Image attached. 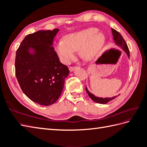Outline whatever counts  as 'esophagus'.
Here are the masks:
<instances>
[{"label": "esophagus", "mask_w": 147, "mask_h": 147, "mask_svg": "<svg viewBox=\"0 0 147 147\" xmlns=\"http://www.w3.org/2000/svg\"><path fill=\"white\" fill-rule=\"evenodd\" d=\"M74 69H75V67H69V69L70 72H73L74 70Z\"/></svg>", "instance_id": "obj_1"}]
</instances>
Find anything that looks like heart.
Instances as JSON below:
<instances>
[{"mask_svg": "<svg viewBox=\"0 0 147 147\" xmlns=\"http://www.w3.org/2000/svg\"><path fill=\"white\" fill-rule=\"evenodd\" d=\"M98 31L96 28H90L67 34L64 40H59L55 49L61 61L69 64L78 51L86 61H92L98 56L105 44L106 36Z\"/></svg>", "mask_w": 147, "mask_h": 147, "instance_id": "heart-1", "label": "heart"}]
</instances>
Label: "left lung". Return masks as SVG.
I'll return each mask as SVG.
<instances>
[{
  "instance_id": "obj_1",
  "label": "left lung",
  "mask_w": 147,
  "mask_h": 147,
  "mask_svg": "<svg viewBox=\"0 0 147 147\" xmlns=\"http://www.w3.org/2000/svg\"><path fill=\"white\" fill-rule=\"evenodd\" d=\"M112 36H113V40L114 41L115 44L117 45L118 47H119L121 49L126 53V55H127V57L129 59V51L128 47H127V45L126 44V43L125 42V40H124L123 37L122 36L121 34L117 32L116 30H115L114 29L112 28ZM86 91L88 93V96L90 97L93 101H94L98 104H107L109 102H110L112 100L114 99L115 98H116L117 96H112V97H107V98H102V97H98V96H95L93 94H92V93H90L87 87L86 86Z\"/></svg>"
}]
</instances>
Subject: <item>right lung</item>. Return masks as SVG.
<instances>
[{"mask_svg": "<svg viewBox=\"0 0 147 147\" xmlns=\"http://www.w3.org/2000/svg\"><path fill=\"white\" fill-rule=\"evenodd\" d=\"M59 29L39 30L27 35L16 51V76L31 100L48 106L57 102L69 73L53 47Z\"/></svg>", "mask_w": 147, "mask_h": 147, "instance_id": "obj_1", "label": "right lung"}]
</instances>
